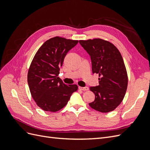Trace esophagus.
Instances as JSON below:
<instances>
[{
	"label": "esophagus",
	"instance_id": "obj_1",
	"mask_svg": "<svg viewBox=\"0 0 150 150\" xmlns=\"http://www.w3.org/2000/svg\"><path fill=\"white\" fill-rule=\"evenodd\" d=\"M79 89L82 90V91H88L89 90V88L88 87H79Z\"/></svg>",
	"mask_w": 150,
	"mask_h": 150
}]
</instances>
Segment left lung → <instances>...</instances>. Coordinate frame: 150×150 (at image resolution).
Returning a JSON list of instances; mask_svg holds the SVG:
<instances>
[{
    "mask_svg": "<svg viewBox=\"0 0 150 150\" xmlns=\"http://www.w3.org/2000/svg\"><path fill=\"white\" fill-rule=\"evenodd\" d=\"M79 43L89 54L93 73L99 74V85L91 87L95 99L91 108L101 112L115 110L123 99L128 78L123 59L111 42L99 38L80 40Z\"/></svg>",
    "mask_w": 150,
    "mask_h": 150,
    "instance_id": "8db88e82",
    "label": "left lung"
}]
</instances>
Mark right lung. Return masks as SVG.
Here are the masks:
<instances>
[{
    "label": "right lung",
    "mask_w": 150,
    "mask_h": 150,
    "mask_svg": "<svg viewBox=\"0 0 150 150\" xmlns=\"http://www.w3.org/2000/svg\"><path fill=\"white\" fill-rule=\"evenodd\" d=\"M78 43V40L59 36L49 39L31 62L28 73L30 92L36 104L45 111H59L78 90L76 84H65L57 77L67 53Z\"/></svg>",
    "instance_id": "1"
}]
</instances>
